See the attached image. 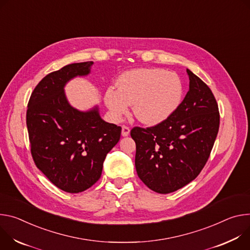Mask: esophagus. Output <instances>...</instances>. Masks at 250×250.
Instances as JSON below:
<instances>
[{"instance_id":"obj_1","label":"esophagus","mask_w":250,"mask_h":250,"mask_svg":"<svg viewBox=\"0 0 250 250\" xmlns=\"http://www.w3.org/2000/svg\"><path fill=\"white\" fill-rule=\"evenodd\" d=\"M129 134H130V128L128 126H126V125H123L122 126V136L126 137Z\"/></svg>"}]
</instances>
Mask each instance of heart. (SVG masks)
Returning a JSON list of instances; mask_svg holds the SVG:
<instances>
[{
    "label": "heart",
    "mask_w": 250,
    "mask_h": 250,
    "mask_svg": "<svg viewBox=\"0 0 250 250\" xmlns=\"http://www.w3.org/2000/svg\"><path fill=\"white\" fill-rule=\"evenodd\" d=\"M117 88L109 87L105 104L116 120L133 104L135 117L147 125H156L170 117L183 100L184 88L178 74L160 68L126 71L117 80Z\"/></svg>",
    "instance_id": "b5f03b06"
}]
</instances>
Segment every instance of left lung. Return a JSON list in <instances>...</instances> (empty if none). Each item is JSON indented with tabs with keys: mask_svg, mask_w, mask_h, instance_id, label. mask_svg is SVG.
<instances>
[{
	"mask_svg": "<svg viewBox=\"0 0 250 250\" xmlns=\"http://www.w3.org/2000/svg\"><path fill=\"white\" fill-rule=\"evenodd\" d=\"M187 72L189 89L175 112L155 126L131 130L138 177L159 193L173 192L199 176L219 128L210 88L189 69Z\"/></svg>",
	"mask_w": 250,
	"mask_h": 250,
	"instance_id": "1",
	"label": "left lung"
}]
</instances>
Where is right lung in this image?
<instances>
[{
  "label": "right lung",
  "mask_w": 250,
  "mask_h": 250,
  "mask_svg": "<svg viewBox=\"0 0 250 250\" xmlns=\"http://www.w3.org/2000/svg\"><path fill=\"white\" fill-rule=\"evenodd\" d=\"M92 64L71 63L48 73L27 103L26 127L37 168L54 186L71 193L99 180L105 157L121 135V127L102 120L96 107L81 112L66 100L65 83L87 75Z\"/></svg>",
  "instance_id": "add662e5"
}]
</instances>
